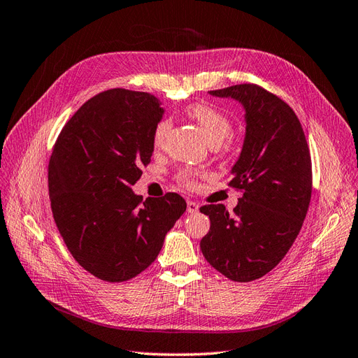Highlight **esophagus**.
<instances>
[{
    "label": "esophagus",
    "mask_w": 358,
    "mask_h": 358,
    "mask_svg": "<svg viewBox=\"0 0 358 358\" xmlns=\"http://www.w3.org/2000/svg\"><path fill=\"white\" fill-rule=\"evenodd\" d=\"M199 210V206L195 201H187V213H196Z\"/></svg>",
    "instance_id": "34e87169"
}]
</instances>
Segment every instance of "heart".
Instances as JSON below:
<instances>
[{
    "label": "heart",
    "mask_w": 358,
    "mask_h": 358,
    "mask_svg": "<svg viewBox=\"0 0 358 358\" xmlns=\"http://www.w3.org/2000/svg\"><path fill=\"white\" fill-rule=\"evenodd\" d=\"M186 114L202 129L203 135H206L211 147H219L220 144H223L224 139H227L231 134L229 118L224 114H222L220 110L214 109L206 103H193L187 106ZM169 129H171V121L168 118L160 120L155 127V131H152V145L156 148L160 147L163 144V141H165ZM195 178H196V173L190 169H185L178 173V180L185 186H193Z\"/></svg>",
    "instance_id": "heart-1"
}]
</instances>
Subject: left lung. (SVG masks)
Returning a JSON list of instances; mask_svg holds the SVG:
<instances>
[{
    "label": "left lung",
    "instance_id": "1",
    "mask_svg": "<svg viewBox=\"0 0 358 358\" xmlns=\"http://www.w3.org/2000/svg\"><path fill=\"white\" fill-rule=\"evenodd\" d=\"M244 109V141L231 169L232 187L243 190L229 214L223 203L201 213L211 227L201 250L211 267L234 282H252L271 271L297 238L312 195V162L295 112L253 84L210 91Z\"/></svg>",
    "mask_w": 358,
    "mask_h": 358
}]
</instances>
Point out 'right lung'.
Here are the masks:
<instances>
[{
  "mask_svg": "<svg viewBox=\"0 0 358 358\" xmlns=\"http://www.w3.org/2000/svg\"><path fill=\"white\" fill-rule=\"evenodd\" d=\"M163 114L150 93L108 90L85 101L55 142L48 172L54 220L78 264L101 280L124 282L150 267L186 211L177 193L142 202L131 190Z\"/></svg>",
  "mask_w": 358,
  "mask_h": 358,
  "instance_id": "right-lung-1",
  "label": "right lung"
}]
</instances>
